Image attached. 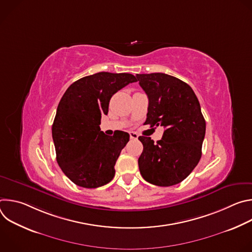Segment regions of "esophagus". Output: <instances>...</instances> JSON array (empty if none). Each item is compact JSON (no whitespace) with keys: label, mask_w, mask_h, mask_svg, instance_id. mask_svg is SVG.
Segmentation results:
<instances>
[{"label":"esophagus","mask_w":252,"mask_h":252,"mask_svg":"<svg viewBox=\"0 0 252 252\" xmlns=\"http://www.w3.org/2000/svg\"><path fill=\"white\" fill-rule=\"evenodd\" d=\"M129 136H130L131 139H137L138 134H137L136 132H134V131H130V132H129Z\"/></svg>","instance_id":"obj_1"}]
</instances>
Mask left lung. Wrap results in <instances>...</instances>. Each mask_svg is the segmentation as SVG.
Masks as SVG:
<instances>
[{"instance_id":"left-lung-1","label":"left lung","mask_w":252,"mask_h":252,"mask_svg":"<svg viewBox=\"0 0 252 252\" xmlns=\"http://www.w3.org/2000/svg\"><path fill=\"white\" fill-rule=\"evenodd\" d=\"M149 97L145 125L163 126L157 143L139 136L143 151L138 158L141 176L158 187L182 183L197 165L205 135V121L192 89L172 76L154 73L136 75Z\"/></svg>"}]
</instances>
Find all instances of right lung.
I'll list each match as a JSON object with an SVG mask.
<instances>
[{"label": "right lung", "mask_w": 252, "mask_h": 252, "mask_svg": "<svg viewBox=\"0 0 252 252\" xmlns=\"http://www.w3.org/2000/svg\"><path fill=\"white\" fill-rule=\"evenodd\" d=\"M137 82L131 74L107 71L71 84L59 102L52 126L57 161L75 185L96 189L115 176V165L129 140L127 132L106 135L100 119L109 113L110 99L118 91Z\"/></svg>", "instance_id": "right-lung-1"}]
</instances>
